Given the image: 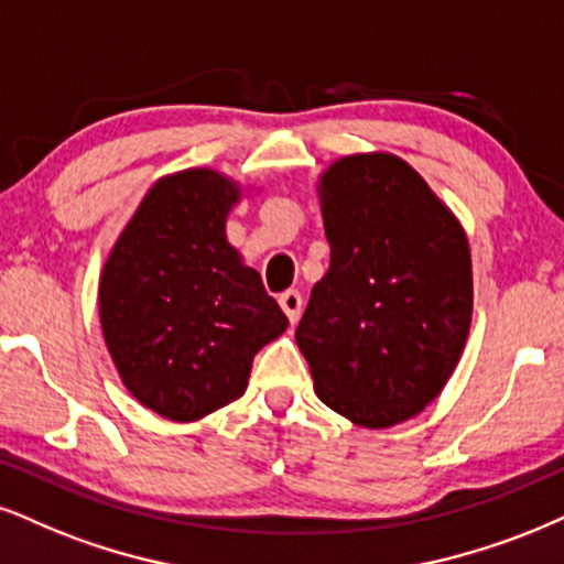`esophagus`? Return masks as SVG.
Returning <instances> with one entry per match:
<instances>
[{
	"instance_id": "34e87169",
	"label": "esophagus",
	"mask_w": 564,
	"mask_h": 564,
	"mask_svg": "<svg viewBox=\"0 0 564 564\" xmlns=\"http://www.w3.org/2000/svg\"><path fill=\"white\" fill-rule=\"evenodd\" d=\"M280 305H282L284 314H288L290 324H295L297 318H301V311H303V295L297 293V290H288V293L280 295Z\"/></svg>"
}]
</instances>
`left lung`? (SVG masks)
<instances>
[{
    "instance_id": "8db88e82",
    "label": "left lung",
    "mask_w": 564,
    "mask_h": 564,
    "mask_svg": "<svg viewBox=\"0 0 564 564\" xmlns=\"http://www.w3.org/2000/svg\"><path fill=\"white\" fill-rule=\"evenodd\" d=\"M329 271L295 329L318 400L366 429L419 415L474 316L465 229L400 156L337 159L318 180Z\"/></svg>"
}]
</instances>
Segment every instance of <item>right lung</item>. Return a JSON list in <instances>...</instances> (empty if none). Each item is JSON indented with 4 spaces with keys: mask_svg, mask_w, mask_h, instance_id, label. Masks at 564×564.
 Masks as SVG:
<instances>
[{
    "mask_svg": "<svg viewBox=\"0 0 564 564\" xmlns=\"http://www.w3.org/2000/svg\"><path fill=\"white\" fill-rule=\"evenodd\" d=\"M240 196L235 180L206 166L156 180L104 263L109 356L128 392L170 421L238 400L256 352L290 324L227 242Z\"/></svg>",
    "mask_w": 564,
    "mask_h": 564,
    "instance_id": "add662e5",
    "label": "right lung"
}]
</instances>
